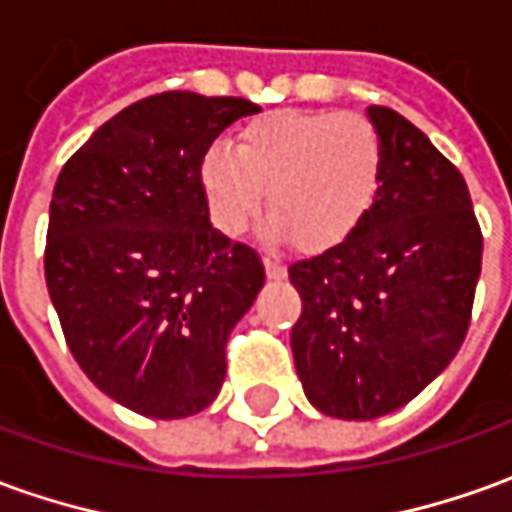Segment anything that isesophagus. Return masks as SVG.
I'll return each instance as SVG.
<instances>
[{"label": "esophagus", "mask_w": 512, "mask_h": 512, "mask_svg": "<svg viewBox=\"0 0 512 512\" xmlns=\"http://www.w3.org/2000/svg\"><path fill=\"white\" fill-rule=\"evenodd\" d=\"M266 274H269V280H283L285 266L280 260H266Z\"/></svg>", "instance_id": "34e87169"}]
</instances>
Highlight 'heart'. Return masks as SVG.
<instances>
[{
	"mask_svg": "<svg viewBox=\"0 0 512 512\" xmlns=\"http://www.w3.org/2000/svg\"><path fill=\"white\" fill-rule=\"evenodd\" d=\"M384 137L367 117L339 111H274L243 128L232 151L201 165L210 218L241 235L263 207L269 235L302 252L339 243L370 212L384 179Z\"/></svg>",
	"mask_w": 512,
	"mask_h": 512,
	"instance_id": "obj_1",
	"label": "heart"
}]
</instances>
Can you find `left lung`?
I'll list each match as a JSON object with an SVG mask.
<instances>
[{"instance_id": "8db88e82", "label": "left lung", "mask_w": 512, "mask_h": 512, "mask_svg": "<svg viewBox=\"0 0 512 512\" xmlns=\"http://www.w3.org/2000/svg\"><path fill=\"white\" fill-rule=\"evenodd\" d=\"M384 179L370 212L322 255L294 260L291 350L308 401L342 420L401 409L457 356L482 271L462 173L398 111L370 106Z\"/></svg>"}]
</instances>
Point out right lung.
Listing matches in <instances>:
<instances>
[{"mask_svg": "<svg viewBox=\"0 0 512 512\" xmlns=\"http://www.w3.org/2000/svg\"><path fill=\"white\" fill-rule=\"evenodd\" d=\"M260 106L162 92L114 114L69 156L50 201L44 277L66 344L125 409L176 420L207 409L227 342L266 269L210 224L201 165Z\"/></svg>", "mask_w": 512, "mask_h": 512, "instance_id": "1", "label": "right lung"}]
</instances>
